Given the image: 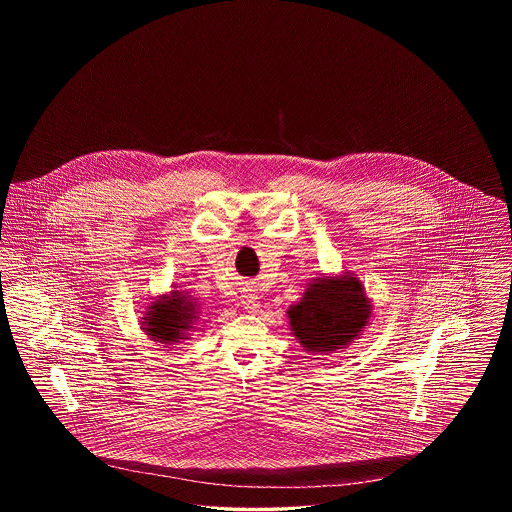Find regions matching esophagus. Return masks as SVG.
<instances>
[{
    "mask_svg": "<svg viewBox=\"0 0 512 512\" xmlns=\"http://www.w3.org/2000/svg\"><path fill=\"white\" fill-rule=\"evenodd\" d=\"M242 305L247 313H259L261 311V297L255 292H245L242 295Z\"/></svg>",
    "mask_w": 512,
    "mask_h": 512,
    "instance_id": "34e87169",
    "label": "esophagus"
}]
</instances>
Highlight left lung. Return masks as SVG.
<instances>
[{
	"mask_svg": "<svg viewBox=\"0 0 512 512\" xmlns=\"http://www.w3.org/2000/svg\"><path fill=\"white\" fill-rule=\"evenodd\" d=\"M293 338L307 353H336L363 334L372 301L353 272L313 278L301 299L286 311Z\"/></svg>",
	"mask_w": 512,
	"mask_h": 512,
	"instance_id": "8db88e82",
	"label": "left lung"
}]
</instances>
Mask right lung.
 <instances>
[{"label":"right lung","mask_w":512,"mask_h":512,"mask_svg":"<svg viewBox=\"0 0 512 512\" xmlns=\"http://www.w3.org/2000/svg\"><path fill=\"white\" fill-rule=\"evenodd\" d=\"M176 288V286H174ZM199 320V309L194 297L184 290H171L169 293L153 297L140 320L147 338L165 345H176L188 340L195 332Z\"/></svg>","instance_id":"1"}]
</instances>
